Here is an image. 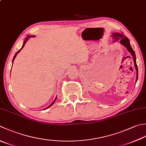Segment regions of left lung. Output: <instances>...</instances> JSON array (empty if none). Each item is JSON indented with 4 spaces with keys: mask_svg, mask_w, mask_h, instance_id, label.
Masks as SVG:
<instances>
[{
    "mask_svg": "<svg viewBox=\"0 0 146 146\" xmlns=\"http://www.w3.org/2000/svg\"><path fill=\"white\" fill-rule=\"evenodd\" d=\"M111 36L113 37V38L114 39V41L115 42L119 40V42L121 43V44L124 45V46L127 48V49L128 50V52H130V54H132L134 64H135V69L137 71V78H136V82H137L138 78V68H137V63H136V57H135V54L134 52V50L130 46L129 40H128V38L126 36L124 35V34L123 33H113V35H111Z\"/></svg>",
    "mask_w": 146,
    "mask_h": 146,
    "instance_id": "1",
    "label": "left lung"
}]
</instances>
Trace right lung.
Returning a JSON list of instances; mask_svg holds the SVG:
<instances>
[{"label":"right lung","instance_id":"right-lung-1","mask_svg":"<svg viewBox=\"0 0 146 146\" xmlns=\"http://www.w3.org/2000/svg\"><path fill=\"white\" fill-rule=\"evenodd\" d=\"M31 36H28L27 37V38H25V40L24 41V42H23V46H22V47H21V49H19L18 51V52H17L16 53V54H15V55H14V58H13V61H14V59H15V58H16V55H17V54H18L19 52V51L20 50H21V49H22V48H23V47H24V45H25V43L26 42H27V41L28 40V38H31ZM56 99H57V97H56V99H54V101L52 102V104H51L50 106H48L47 108H45V110H46V109H47V108H49V107H50L51 106H52L54 103V102H55V101H56Z\"/></svg>","mask_w":146,"mask_h":146}]
</instances>
